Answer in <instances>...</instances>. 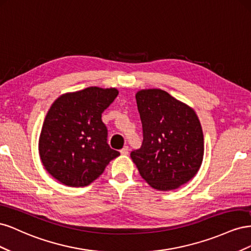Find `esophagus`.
<instances>
[{"label": "esophagus", "mask_w": 251, "mask_h": 251, "mask_svg": "<svg viewBox=\"0 0 251 251\" xmlns=\"http://www.w3.org/2000/svg\"><path fill=\"white\" fill-rule=\"evenodd\" d=\"M120 154L121 155H127L128 154V147H125L120 150Z\"/></svg>", "instance_id": "1"}]
</instances>
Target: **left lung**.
Listing matches in <instances>:
<instances>
[{
  "instance_id": "obj_1",
  "label": "left lung",
  "mask_w": 251,
  "mask_h": 251,
  "mask_svg": "<svg viewBox=\"0 0 251 251\" xmlns=\"http://www.w3.org/2000/svg\"><path fill=\"white\" fill-rule=\"evenodd\" d=\"M136 101L143 141L131 158L141 177L158 191H173L187 183L198 173L204 155L196 112L160 89L138 91Z\"/></svg>"
}]
</instances>
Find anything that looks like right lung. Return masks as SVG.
<instances>
[{
	"mask_svg": "<svg viewBox=\"0 0 251 251\" xmlns=\"http://www.w3.org/2000/svg\"><path fill=\"white\" fill-rule=\"evenodd\" d=\"M118 95L115 88L89 87L59 96L44 120L39 140L46 171L60 183L87 186L119 151L109 147L101 114Z\"/></svg>",
	"mask_w": 251,
	"mask_h": 251,
	"instance_id": "add662e5",
	"label": "right lung"
}]
</instances>
